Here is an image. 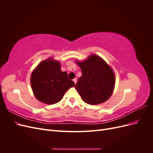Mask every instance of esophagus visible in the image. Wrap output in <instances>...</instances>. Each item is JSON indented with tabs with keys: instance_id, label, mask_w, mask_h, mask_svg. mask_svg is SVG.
Here are the masks:
<instances>
[{
	"instance_id": "34e87169",
	"label": "esophagus",
	"mask_w": 153,
	"mask_h": 153,
	"mask_svg": "<svg viewBox=\"0 0 153 153\" xmlns=\"http://www.w3.org/2000/svg\"><path fill=\"white\" fill-rule=\"evenodd\" d=\"M73 82H75V84H76V81H77V79H76V78H74V79H73Z\"/></svg>"
}]
</instances>
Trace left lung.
<instances>
[{"label": "left lung", "instance_id": "1", "mask_svg": "<svg viewBox=\"0 0 153 153\" xmlns=\"http://www.w3.org/2000/svg\"><path fill=\"white\" fill-rule=\"evenodd\" d=\"M82 70L75 88L87 104L102 103L112 95L115 85L114 73L102 59L92 55L85 61L76 62Z\"/></svg>", "mask_w": 153, "mask_h": 153}]
</instances>
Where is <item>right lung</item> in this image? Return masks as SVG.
I'll list each match as a JSON object with an SVG mask.
<instances>
[{
  "label": "right lung",
  "instance_id": "right-lung-1",
  "mask_svg": "<svg viewBox=\"0 0 153 153\" xmlns=\"http://www.w3.org/2000/svg\"><path fill=\"white\" fill-rule=\"evenodd\" d=\"M30 84L36 98L48 105L58 103L69 88L75 85L68 73L61 70L60 63L52 59L38 64L32 73Z\"/></svg>",
  "mask_w": 153,
  "mask_h": 153
}]
</instances>
